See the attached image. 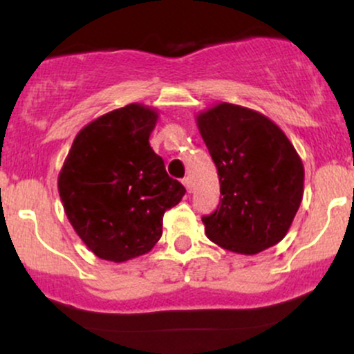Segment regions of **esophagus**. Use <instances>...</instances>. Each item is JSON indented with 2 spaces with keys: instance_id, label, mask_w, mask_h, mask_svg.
Listing matches in <instances>:
<instances>
[{
  "instance_id": "obj_1",
  "label": "esophagus",
  "mask_w": 354,
  "mask_h": 354,
  "mask_svg": "<svg viewBox=\"0 0 354 354\" xmlns=\"http://www.w3.org/2000/svg\"><path fill=\"white\" fill-rule=\"evenodd\" d=\"M183 185L186 186V189H188V193H193V181H191L189 176H186L185 180H183Z\"/></svg>"
}]
</instances>
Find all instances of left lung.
<instances>
[{
  "label": "left lung",
  "mask_w": 354,
  "mask_h": 354,
  "mask_svg": "<svg viewBox=\"0 0 354 354\" xmlns=\"http://www.w3.org/2000/svg\"><path fill=\"white\" fill-rule=\"evenodd\" d=\"M218 168L221 205L203 218L223 250L258 254L286 236L303 200L304 166L293 143L254 109L216 103L196 115Z\"/></svg>",
  "instance_id": "8db88e82"
}]
</instances>
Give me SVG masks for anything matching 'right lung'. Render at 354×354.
Segmentation results:
<instances>
[{"label":"right lung","mask_w":354,"mask_h":354,"mask_svg":"<svg viewBox=\"0 0 354 354\" xmlns=\"http://www.w3.org/2000/svg\"><path fill=\"white\" fill-rule=\"evenodd\" d=\"M158 118L140 103L96 118L76 135L58 174L73 230L101 259L123 263L151 251L165 211L185 196L149 146Z\"/></svg>","instance_id":"1"}]
</instances>
